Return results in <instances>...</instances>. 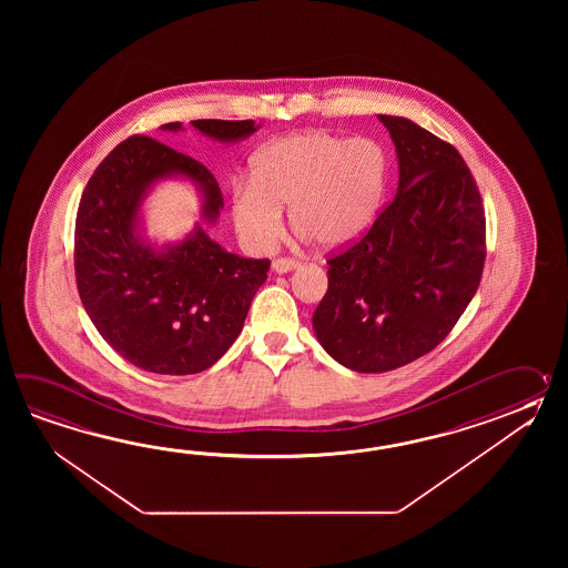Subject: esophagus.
<instances>
[{"mask_svg": "<svg viewBox=\"0 0 568 568\" xmlns=\"http://www.w3.org/2000/svg\"><path fill=\"white\" fill-rule=\"evenodd\" d=\"M298 266H301V262L296 257H286V255L284 257H276L274 264H272L274 272H278V274H286L290 270H296Z\"/></svg>", "mask_w": 568, "mask_h": 568, "instance_id": "34e87169", "label": "esophagus"}]
</instances>
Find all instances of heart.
I'll use <instances>...</instances> for the list:
<instances>
[{
  "mask_svg": "<svg viewBox=\"0 0 568 568\" xmlns=\"http://www.w3.org/2000/svg\"><path fill=\"white\" fill-rule=\"evenodd\" d=\"M386 150L369 138L325 130L290 133L260 148L250 182H235L231 217L245 242L266 250L288 206L294 230L325 250L357 242L386 199Z\"/></svg>",
  "mask_w": 568,
  "mask_h": 568,
  "instance_id": "heart-1",
  "label": "heart"
}]
</instances>
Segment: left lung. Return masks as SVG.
<instances>
[{
  "instance_id": "8db88e82",
  "label": "left lung",
  "mask_w": 568,
  "mask_h": 568,
  "mask_svg": "<svg viewBox=\"0 0 568 568\" xmlns=\"http://www.w3.org/2000/svg\"><path fill=\"white\" fill-rule=\"evenodd\" d=\"M398 154V193L357 242L326 260L313 314L335 362L384 374L447 337L481 282L485 209L455 145L406 118L379 115Z\"/></svg>"
}]
</instances>
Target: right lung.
Returning <instances> with one entry per match:
<instances>
[{
  "label": "right lung",
  "mask_w": 568,
  "mask_h": 568,
  "mask_svg": "<svg viewBox=\"0 0 568 568\" xmlns=\"http://www.w3.org/2000/svg\"><path fill=\"white\" fill-rule=\"evenodd\" d=\"M221 142L255 132L254 121L194 120ZM164 130H181L179 121ZM184 174L205 193L203 217L215 221L223 194L199 160L148 135L115 145L87 182L74 221V276L99 335L135 367L162 375L205 372L230 349L270 260L230 254L196 227L184 242L152 250L135 235L145 189Z\"/></svg>",
  "instance_id": "1"
}]
</instances>
